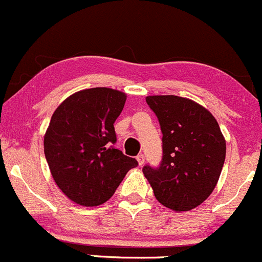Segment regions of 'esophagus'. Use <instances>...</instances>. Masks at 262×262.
<instances>
[{
    "mask_svg": "<svg viewBox=\"0 0 262 262\" xmlns=\"http://www.w3.org/2000/svg\"><path fill=\"white\" fill-rule=\"evenodd\" d=\"M136 159H137V162H139L140 165L144 164V162H145L144 154H139V155H137V157H136Z\"/></svg>",
    "mask_w": 262,
    "mask_h": 262,
    "instance_id": "esophagus-1",
    "label": "esophagus"
}]
</instances>
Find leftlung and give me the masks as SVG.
Returning <instances> with one entry per match:
<instances>
[{
  "label": "left lung",
  "instance_id": "obj_1",
  "mask_svg": "<svg viewBox=\"0 0 262 262\" xmlns=\"http://www.w3.org/2000/svg\"><path fill=\"white\" fill-rule=\"evenodd\" d=\"M163 134V158L158 168L145 165L144 176L162 205L188 211L215 188L225 160V139L214 116L187 98L150 95Z\"/></svg>",
  "mask_w": 262,
  "mask_h": 262
}]
</instances>
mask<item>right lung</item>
Segmentation results:
<instances>
[{"mask_svg":"<svg viewBox=\"0 0 262 262\" xmlns=\"http://www.w3.org/2000/svg\"><path fill=\"white\" fill-rule=\"evenodd\" d=\"M126 94L92 88L70 95L57 107L44 135V154L59 190L81 206L110 200L126 173L137 167L135 158L115 149V121Z\"/></svg>","mask_w":262,"mask_h":262,"instance_id":"add662e5","label":"right lung"}]
</instances>
